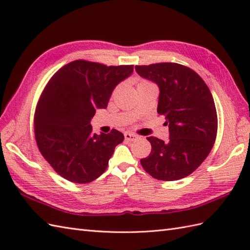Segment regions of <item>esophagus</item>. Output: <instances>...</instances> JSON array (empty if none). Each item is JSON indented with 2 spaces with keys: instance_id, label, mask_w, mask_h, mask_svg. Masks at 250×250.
<instances>
[{
  "instance_id": "34e87169",
  "label": "esophagus",
  "mask_w": 250,
  "mask_h": 250,
  "mask_svg": "<svg viewBox=\"0 0 250 250\" xmlns=\"http://www.w3.org/2000/svg\"><path fill=\"white\" fill-rule=\"evenodd\" d=\"M125 137L126 141H130V142H132V141H134V140L137 139V136H136L135 134H133V133H131V132H125Z\"/></svg>"
}]
</instances>
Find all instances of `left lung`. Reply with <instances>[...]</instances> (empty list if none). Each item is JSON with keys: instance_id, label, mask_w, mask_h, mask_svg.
<instances>
[{"instance_id": "obj_1", "label": "left lung", "mask_w": 250, "mask_h": 250, "mask_svg": "<svg viewBox=\"0 0 250 250\" xmlns=\"http://www.w3.org/2000/svg\"><path fill=\"white\" fill-rule=\"evenodd\" d=\"M137 74L159 87L158 114L166 117L169 141L149 136L145 171L159 180L188 176L208 156L217 135V113L208 87L191 68L166 62L136 65Z\"/></svg>"}]
</instances>
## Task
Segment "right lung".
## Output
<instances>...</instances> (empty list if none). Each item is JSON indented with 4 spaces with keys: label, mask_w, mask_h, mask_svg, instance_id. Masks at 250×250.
I'll return each instance as SVG.
<instances>
[{
    "label": "right lung",
    "mask_w": 250,
    "mask_h": 250,
    "mask_svg": "<svg viewBox=\"0 0 250 250\" xmlns=\"http://www.w3.org/2000/svg\"><path fill=\"white\" fill-rule=\"evenodd\" d=\"M133 73V65L106 66L76 60L50 78L36 106L35 140L52 168L67 180L87 184L101 176L125 136L92 133L95 111L107 107L117 84Z\"/></svg>",
    "instance_id": "1"
}]
</instances>
